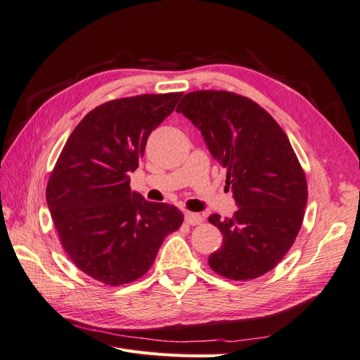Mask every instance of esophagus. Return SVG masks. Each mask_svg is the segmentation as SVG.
<instances>
[{
  "mask_svg": "<svg viewBox=\"0 0 360 360\" xmlns=\"http://www.w3.org/2000/svg\"><path fill=\"white\" fill-rule=\"evenodd\" d=\"M184 219L189 225H200L202 222V216L198 213H192V212H186L184 214Z\"/></svg>",
  "mask_w": 360,
  "mask_h": 360,
  "instance_id": "34e87169",
  "label": "esophagus"
}]
</instances>
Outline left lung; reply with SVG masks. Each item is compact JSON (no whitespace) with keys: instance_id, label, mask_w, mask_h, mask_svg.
Masks as SVG:
<instances>
[{"instance_id":"left-lung-1","label":"left lung","mask_w":360,"mask_h":360,"mask_svg":"<svg viewBox=\"0 0 360 360\" xmlns=\"http://www.w3.org/2000/svg\"><path fill=\"white\" fill-rule=\"evenodd\" d=\"M177 112L201 130L238 207L233 217H209L224 236L209 266L233 281L267 274L296 240L308 201L307 177L285 132L258 103L230 91L188 93Z\"/></svg>"}]
</instances>
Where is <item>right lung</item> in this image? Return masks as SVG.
<instances>
[{"mask_svg": "<svg viewBox=\"0 0 360 360\" xmlns=\"http://www.w3.org/2000/svg\"><path fill=\"white\" fill-rule=\"evenodd\" d=\"M183 93L106 102L75 127L51 172L46 202L63 249L85 275L122 285L147 274L183 213L130 191L147 139Z\"/></svg>", "mask_w": 360, "mask_h": 360, "instance_id": "add662e5", "label": "right lung"}]
</instances>
